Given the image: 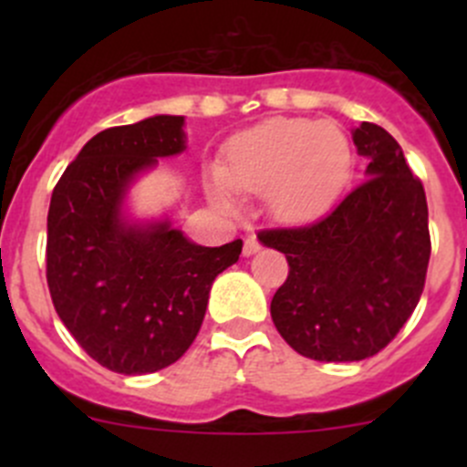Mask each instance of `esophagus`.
I'll return each mask as SVG.
<instances>
[{"label":"esophagus","instance_id":"esophagus-1","mask_svg":"<svg viewBox=\"0 0 467 467\" xmlns=\"http://www.w3.org/2000/svg\"><path fill=\"white\" fill-rule=\"evenodd\" d=\"M260 242H257L255 237H248L246 242H244V257H251V255H255L257 251H260Z\"/></svg>","mask_w":467,"mask_h":467}]
</instances>
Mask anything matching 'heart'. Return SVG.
I'll return each mask as SVG.
<instances>
[{"label":"heart","instance_id":"obj_1","mask_svg":"<svg viewBox=\"0 0 467 467\" xmlns=\"http://www.w3.org/2000/svg\"><path fill=\"white\" fill-rule=\"evenodd\" d=\"M350 162V142L338 126L275 117L225 142L221 167L207 171V194L233 214L242 207L239 192L264 194L277 221L309 223L337 201Z\"/></svg>","mask_w":467,"mask_h":467}]
</instances>
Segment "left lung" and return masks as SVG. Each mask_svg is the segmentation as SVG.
<instances>
[{"instance_id": "obj_1", "label": "left lung", "mask_w": 467, "mask_h": 467, "mask_svg": "<svg viewBox=\"0 0 467 467\" xmlns=\"http://www.w3.org/2000/svg\"><path fill=\"white\" fill-rule=\"evenodd\" d=\"M352 142L368 160L359 187L317 223L257 234L289 262L273 323L317 361H361L389 346L420 300L431 253L425 190L393 135L364 121Z\"/></svg>"}]
</instances>
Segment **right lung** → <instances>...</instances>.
Returning a JSON list of instances; mask_svg holds the SVG:
<instances>
[{
    "label": "right lung",
    "instance_id": "1",
    "mask_svg": "<svg viewBox=\"0 0 467 467\" xmlns=\"http://www.w3.org/2000/svg\"><path fill=\"white\" fill-rule=\"evenodd\" d=\"M185 117L155 115L94 135L54 187L47 285L78 346L112 373L146 375L181 359L203 323L212 282L242 239L199 246L171 216L126 210L140 176L187 149Z\"/></svg>",
    "mask_w": 467,
    "mask_h": 467
}]
</instances>
